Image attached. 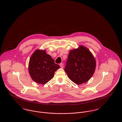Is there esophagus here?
<instances>
[{"label": "esophagus", "mask_w": 122, "mask_h": 122, "mask_svg": "<svg viewBox=\"0 0 122 122\" xmlns=\"http://www.w3.org/2000/svg\"><path fill=\"white\" fill-rule=\"evenodd\" d=\"M60 66L61 68H63V63H60Z\"/></svg>", "instance_id": "34e87169"}]
</instances>
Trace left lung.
<instances>
[{
  "label": "left lung",
  "instance_id": "1",
  "mask_svg": "<svg viewBox=\"0 0 122 122\" xmlns=\"http://www.w3.org/2000/svg\"><path fill=\"white\" fill-rule=\"evenodd\" d=\"M95 68L96 61L92 53L81 46L70 51L64 70L72 81L81 85L91 78Z\"/></svg>",
  "mask_w": 122,
  "mask_h": 122
}]
</instances>
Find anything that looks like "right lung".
I'll return each instance as SVG.
<instances>
[{
  "mask_svg": "<svg viewBox=\"0 0 122 122\" xmlns=\"http://www.w3.org/2000/svg\"><path fill=\"white\" fill-rule=\"evenodd\" d=\"M60 68L45 51L37 50L30 60L29 71L35 82L44 85L52 79L54 72Z\"/></svg>",
  "mask_w": 122,
  "mask_h": 122,
  "instance_id": "right-lung-1",
  "label": "right lung"
}]
</instances>
